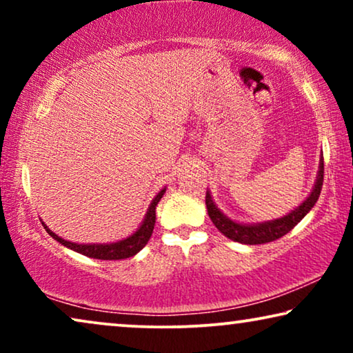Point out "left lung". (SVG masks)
<instances>
[{
  "mask_svg": "<svg viewBox=\"0 0 353 353\" xmlns=\"http://www.w3.org/2000/svg\"><path fill=\"white\" fill-rule=\"evenodd\" d=\"M323 175H325V163H323V157H321L316 183L315 186H313L310 196H308L307 199L297 207V209H294L291 214L284 215L281 219L263 221V223H255V225L236 223V221L221 214L219 207L215 205V202L212 201V196L209 191H207L205 194L207 212H209L212 223L219 228L220 233H223L226 238L231 241H236V243H241V244H250V245L272 243V241H276L279 238H283L284 234H288L289 231H291L294 226H296L299 221H301L303 216L312 210V207L316 204L318 197H320V192H321V186H323Z\"/></svg>",
  "mask_w": 353,
  "mask_h": 353,
  "instance_id": "obj_1",
  "label": "left lung"
}]
</instances>
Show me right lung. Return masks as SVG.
<instances>
[{
    "label": "right lung",
    "instance_id": "obj_1",
    "mask_svg": "<svg viewBox=\"0 0 353 353\" xmlns=\"http://www.w3.org/2000/svg\"><path fill=\"white\" fill-rule=\"evenodd\" d=\"M163 192H165V188H163V190L152 199L141 226H139V228L134 231L132 236H128L127 239L117 241V243H112V244H77V243H72V241H65V239L59 238V236H57L56 233H52V231L48 228L45 223L43 225H45L48 234L52 236L57 243L65 245V248H69L72 250H75V252L83 254V255H86V257L99 259V260L128 259V257H133L134 254H138L139 250H141L144 245L148 244L149 238H151L154 225H156V207L159 204V201L162 199Z\"/></svg>",
    "mask_w": 353,
    "mask_h": 353
}]
</instances>
